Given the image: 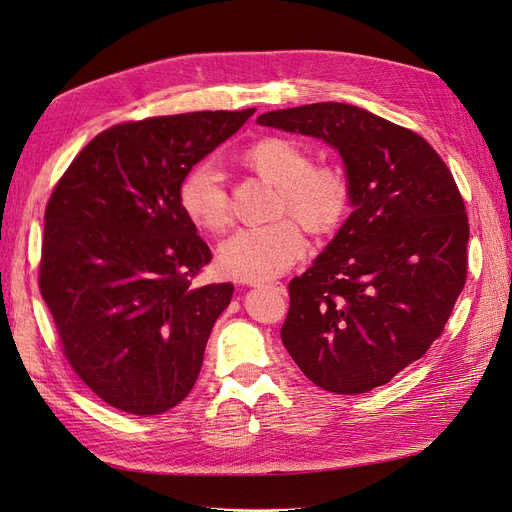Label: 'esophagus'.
<instances>
[{"mask_svg": "<svg viewBox=\"0 0 512 512\" xmlns=\"http://www.w3.org/2000/svg\"><path fill=\"white\" fill-rule=\"evenodd\" d=\"M257 287L274 291V293H278V295H285V293H287V289H285V285H282V282H266V285H257Z\"/></svg>", "mask_w": 512, "mask_h": 512, "instance_id": "1", "label": "esophagus"}]
</instances>
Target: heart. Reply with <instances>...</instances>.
<instances>
[{
  "mask_svg": "<svg viewBox=\"0 0 512 512\" xmlns=\"http://www.w3.org/2000/svg\"><path fill=\"white\" fill-rule=\"evenodd\" d=\"M244 164L278 187V215L297 217L310 234H329L346 215L350 185L335 166H312L310 151L287 137H263L242 156ZM185 215L208 234L230 227V196L219 168L200 162L181 181ZM306 253L301 226L282 217L261 227L238 230L219 246V268L232 278L261 282L287 272Z\"/></svg>",
  "mask_w": 512,
  "mask_h": 512,
  "instance_id": "b5f03b06",
  "label": "heart"
}]
</instances>
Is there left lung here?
<instances>
[{"instance_id":"left-lung-1","label":"left lung","mask_w":512,"mask_h":512,"mask_svg":"<svg viewBox=\"0 0 512 512\" xmlns=\"http://www.w3.org/2000/svg\"><path fill=\"white\" fill-rule=\"evenodd\" d=\"M257 124L323 139L346 164L352 215L289 282L282 344L318 388L388 384L439 339L468 272V215L418 132L346 103L268 111Z\"/></svg>"}]
</instances>
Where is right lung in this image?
I'll use <instances>...</instances> for the list:
<instances>
[{"label":"right lung","mask_w":512,"mask_h":512,"mask_svg":"<svg viewBox=\"0 0 512 512\" xmlns=\"http://www.w3.org/2000/svg\"><path fill=\"white\" fill-rule=\"evenodd\" d=\"M255 109L116 124L52 189L40 291L65 358L107 405L158 415L192 392L232 282L194 287L211 263L179 202L187 170Z\"/></svg>","instance_id":"right-lung-1"}]
</instances>
